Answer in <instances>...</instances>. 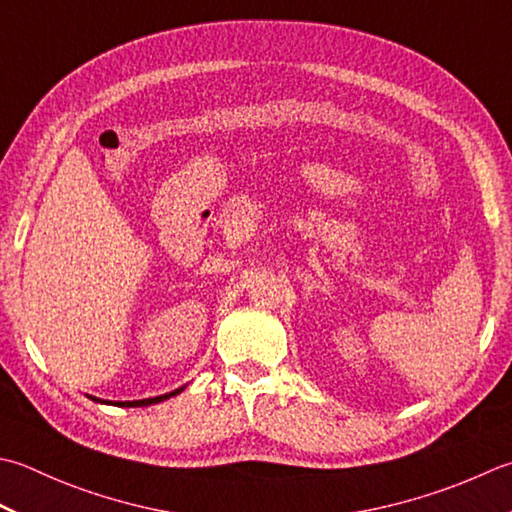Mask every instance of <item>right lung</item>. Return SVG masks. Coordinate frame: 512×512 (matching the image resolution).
<instances>
[{
    "label": "right lung",
    "mask_w": 512,
    "mask_h": 512,
    "mask_svg": "<svg viewBox=\"0 0 512 512\" xmlns=\"http://www.w3.org/2000/svg\"><path fill=\"white\" fill-rule=\"evenodd\" d=\"M179 390H182V388H177V390H173V393H168V395H159V397H150V399H137V402H117V406H150V404H159V402H164V399L177 395ZM90 399H95V402H99L97 397H90Z\"/></svg>",
    "instance_id": "right-lung-1"
}]
</instances>
